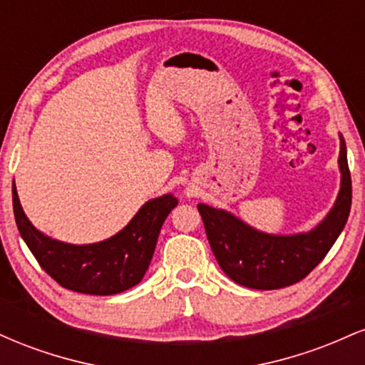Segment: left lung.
<instances>
[{"mask_svg":"<svg viewBox=\"0 0 365 365\" xmlns=\"http://www.w3.org/2000/svg\"><path fill=\"white\" fill-rule=\"evenodd\" d=\"M340 192L321 223L309 232L276 235L247 225L226 209L197 204L217 264L228 278L247 288L276 290L307 276L329 252L345 228L351 206L346 145L340 133Z\"/></svg>","mask_w":365,"mask_h":365,"instance_id":"obj_1","label":"left lung"}]
</instances>
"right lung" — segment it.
I'll use <instances>...</instances> for the list:
<instances>
[{
	"label": "right lung",
	"mask_w": 365,
	"mask_h": 365,
	"mask_svg": "<svg viewBox=\"0 0 365 365\" xmlns=\"http://www.w3.org/2000/svg\"><path fill=\"white\" fill-rule=\"evenodd\" d=\"M16 228L37 262L54 282L87 295H115L135 287L148 271L159 232L171 209L173 194L150 199L118 233L96 244H66L44 235L31 223L11 187Z\"/></svg>",
	"instance_id": "add662e5"
}]
</instances>
